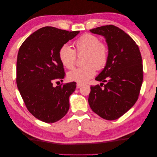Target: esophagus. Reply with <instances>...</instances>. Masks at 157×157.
<instances>
[{
  "label": "esophagus",
  "instance_id": "34e87169",
  "mask_svg": "<svg viewBox=\"0 0 157 157\" xmlns=\"http://www.w3.org/2000/svg\"><path fill=\"white\" fill-rule=\"evenodd\" d=\"M82 86H83V85H82L81 83H76V88H80Z\"/></svg>",
  "mask_w": 157,
  "mask_h": 157
}]
</instances>
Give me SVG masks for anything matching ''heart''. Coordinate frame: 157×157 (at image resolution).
Masks as SVG:
<instances>
[{
	"label": "heart",
	"instance_id": "b5f03b06",
	"mask_svg": "<svg viewBox=\"0 0 157 157\" xmlns=\"http://www.w3.org/2000/svg\"><path fill=\"white\" fill-rule=\"evenodd\" d=\"M76 51L68 44L60 47L58 57L61 63L67 69L72 68L76 62V53H86L83 63L86 65L74 68L69 71L67 78L69 81L84 83L92 78L96 74L97 69H101L106 66L109 59V49L95 35L85 34L74 43Z\"/></svg>",
	"mask_w": 157,
	"mask_h": 157
}]
</instances>
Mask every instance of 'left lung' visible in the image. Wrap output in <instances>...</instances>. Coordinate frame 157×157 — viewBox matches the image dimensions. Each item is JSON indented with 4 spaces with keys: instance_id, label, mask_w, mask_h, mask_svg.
I'll use <instances>...</instances> for the list:
<instances>
[{
    "instance_id": "left-lung-1",
    "label": "left lung",
    "mask_w": 157,
    "mask_h": 157,
    "mask_svg": "<svg viewBox=\"0 0 157 157\" xmlns=\"http://www.w3.org/2000/svg\"><path fill=\"white\" fill-rule=\"evenodd\" d=\"M90 31L105 38L109 59L95 78L101 82L100 86L90 87L89 105L92 111L104 119L116 120L135 104L139 95L143 79L139 48L129 35L113 25L97 27ZM105 82L107 83L104 84Z\"/></svg>"
}]
</instances>
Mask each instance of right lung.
<instances>
[{"mask_svg": "<svg viewBox=\"0 0 157 157\" xmlns=\"http://www.w3.org/2000/svg\"><path fill=\"white\" fill-rule=\"evenodd\" d=\"M79 31L46 26L30 35L21 46L17 61V85L28 110L41 121L60 120L69 109V97L76 82L54 87V81L65 78L58 57L60 47Z\"/></svg>", "mask_w": 157, "mask_h": 157, "instance_id": "1", "label": "right lung"}]
</instances>
